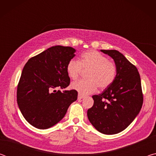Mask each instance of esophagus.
<instances>
[{
  "label": "esophagus",
  "instance_id": "obj_1",
  "mask_svg": "<svg viewBox=\"0 0 156 156\" xmlns=\"http://www.w3.org/2000/svg\"><path fill=\"white\" fill-rule=\"evenodd\" d=\"M83 98H84V96H83V95H81V94H78V100H82Z\"/></svg>",
  "mask_w": 156,
  "mask_h": 156
}]
</instances>
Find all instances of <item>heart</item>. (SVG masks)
<instances>
[{"label": "heart", "instance_id": "b5f03b06", "mask_svg": "<svg viewBox=\"0 0 156 156\" xmlns=\"http://www.w3.org/2000/svg\"><path fill=\"white\" fill-rule=\"evenodd\" d=\"M89 71L87 80L73 82V89L81 95H87L100 89H105L112 85L117 76V67L113 62L96 50H90L82 54L80 61L72 59L67 65V73L70 78L76 80L83 71Z\"/></svg>", "mask_w": 156, "mask_h": 156}]
</instances>
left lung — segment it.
<instances>
[{
    "mask_svg": "<svg viewBox=\"0 0 156 156\" xmlns=\"http://www.w3.org/2000/svg\"><path fill=\"white\" fill-rule=\"evenodd\" d=\"M112 57L117 76L102 94L94 95V105L87 111L91 125L100 133L112 135L127 127L138 115L143 103L140 76L135 65L117 50H100Z\"/></svg>",
    "mask_w": 156,
    "mask_h": 156,
    "instance_id": "left-lung-1",
    "label": "left lung"
}]
</instances>
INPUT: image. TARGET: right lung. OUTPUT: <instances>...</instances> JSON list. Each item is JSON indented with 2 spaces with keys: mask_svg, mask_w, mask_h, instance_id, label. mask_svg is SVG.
Returning a JSON list of instances; mask_svg holds the SVG:
<instances>
[{
  "mask_svg": "<svg viewBox=\"0 0 156 156\" xmlns=\"http://www.w3.org/2000/svg\"><path fill=\"white\" fill-rule=\"evenodd\" d=\"M76 49L56 45L28 60L18 84L17 102L23 117L34 127L46 129L60 122L69 105L78 98L77 91H56L69 85L68 62Z\"/></svg>",
  "mask_w": 156,
  "mask_h": 156,
  "instance_id": "right-lung-1",
  "label": "right lung"
}]
</instances>
